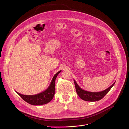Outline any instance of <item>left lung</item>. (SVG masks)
<instances>
[{
	"label": "left lung",
	"instance_id": "1",
	"mask_svg": "<svg viewBox=\"0 0 129 129\" xmlns=\"http://www.w3.org/2000/svg\"><path fill=\"white\" fill-rule=\"evenodd\" d=\"M74 84H75L76 91L77 93L78 96H79L81 99L83 100L87 101H90V102H95V101H97L100 100L105 96V95L110 91V90L111 88L114 86L115 82L113 83L110 87H109L108 89L104 90L100 92H89L84 90L82 89L79 86V85L77 84L75 81L74 80Z\"/></svg>",
	"mask_w": 129,
	"mask_h": 129
}]
</instances>
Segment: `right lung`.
Masks as SVG:
<instances>
[{"instance_id": "add662e5", "label": "right lung", "mask_w": 129, "mask_h": 129, "mask_svg": "<svg viewBox=\"0 0 129 129\" xmlns=\"http://www.w3.org/2000/svg\"><path fill=\"white\" fill-rule=\"evenodd\" d=\"M61 72V71L58 72L54 76L49 87L45 91L40 93L34 95H24L21 94V93H19L17 91L16 92L26 102L32 105H39L48 103L53 99L54 94H55V80L58 74Z\"/></svg>"}]
</instances>
